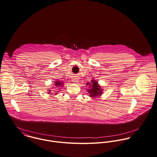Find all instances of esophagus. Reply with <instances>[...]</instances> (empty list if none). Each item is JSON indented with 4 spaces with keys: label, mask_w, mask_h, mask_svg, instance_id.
Segmentation results:
<instances>
[{
    "label": "esophagus",
    "mask_w": 157,
    "mask_h": 157,
    "mask_svg": "<svg viewBox=\"0 0 157 157\" xmlns=\"http://www.w3.org/2000/svg\"><path fill=\"white\" fill-rule=\"evenodd\" d=\"M78 81H79V80H78V78H74V79H73V80H72V81H73L74 83H75V84H76L77 82H79Z\"/></svg>",
    "instance_id": "esophagus-1"
}]
</instances>
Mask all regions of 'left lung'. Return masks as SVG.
Here are the masks:
<instances>
[{"mask_svg": "<svg viewBox=\"0 0 157 157\" xmlns=\"http://www.w3.org/2000/svg\"><path fill=\"white\" fill-rule=\"evenodd\" d=\"M86 85L89 86L87 88V92H88L90 97L96 98L102 95L104 90L96 80H91V82H87Z\"/></svg>", "mask_w": 157, "mask_h": 157, "instance_id": "1", "label": "left lung"}]
</instances>
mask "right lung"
Returning <instances> with one entry per match:
<instances>
[{
    "mask_svg": "<svg viewBox=\"0 0 157 157\" xmlns=\"http://www.w3.org/2000/svg\"><path fill=\"white\" fill-rule=\"evenodd\" d=\"M54 86H56V87H63V86H64V84H63V82H61V81H58V80H57L56 81H55L54 82ZM55 87H52V88H54ZM61 88H59V90H60ZM58 90V89H57ZM51 91H52V90H51V89H49V90H48V94H50V93H51ZM55 94H58V91H55Z\"/></svg>",
    "mask_w": 157,
    "mask_h": 157,
    "instance_id": "1",
    "label": "right lung"
}]
</instances>
